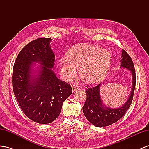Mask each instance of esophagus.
<instances>
[{
    "label": "esophagus",
    "instance_id": "34e87169",
    "mask_svg": "<svg viewBox=\"0 0 149 149\" xmlns=\"http://www.w3.org/2000/svg\"><path fill=\"white\" fill-rule=\"evenodd\" d=\"M72 91H76V90H77V89H79V87H78L77 86H72Z\"/></svg>",
    "mask_w": 149,
    "mask_h": 149
}]
</instances>
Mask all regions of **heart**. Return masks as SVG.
<instances>
[{
  "label": "heart",
  "mask_w": 149,
  "mask_h": 149,
  "mask_svg": "<svg viewBox=\"0 0 149 149\" xmlns=\"http://www.w3.org/2000/svg\"><path fill=\"white\" fill-rule=\"evenodd\" d=\"M111 61L110 53L102 48L90 45H81L72 49L68 57L60 60V74L66 81L76 75V67L79 75L87 84L100 82L109 69Z\"/></svg>",
  "instance_id": "b5f03b06"
}]
</instances>
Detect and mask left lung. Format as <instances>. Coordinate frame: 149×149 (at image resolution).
Segmentation results:
<instances>
[{
    "mask_svg": "<svg viewBox=\"0 0 149 149\" xmlns=\"http://www.w3.org/2000/svg\"><path fill=\"white\" fill-rule=\"evenodd\" d=\"M121 67L130 70L133 77L132 92L128 100L120 108H109L102 103L100 94L101 83L95 86H89L86 90V100L82 109L85 116L91 123L97 127H107L115 123L122 118L130 106L134 94L136 74L132 59L127 52L122 49Z\"/></svg>",
    "mask_w": 149,
    "mask_h": 149,
    "instance_id": "1",
    "label": "left lung"
}]
</instances>
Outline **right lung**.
Wrapping results in <instances>:
<instances>
[{
	"label": "right lung",
	"instance_id": "obj_1",
	"mask_svg": "<svg viewBox=\"0 0 149 149\" xmlns=\"http://www.w3.org/2000/svg\"><path fill=\"white\" fill-rule=\"evenodd\" d=\"M48 38H39L26 45L19 53L13 72V87L22 111L30 120L41 124L54 121L65 100L72 93L69 84L61 81L52 71L55 55ZM33 61L40 62V74L32 79Z\"/></svg>",
	"mask_w": 149,
	"mask_h": 149
}]
</instances>
